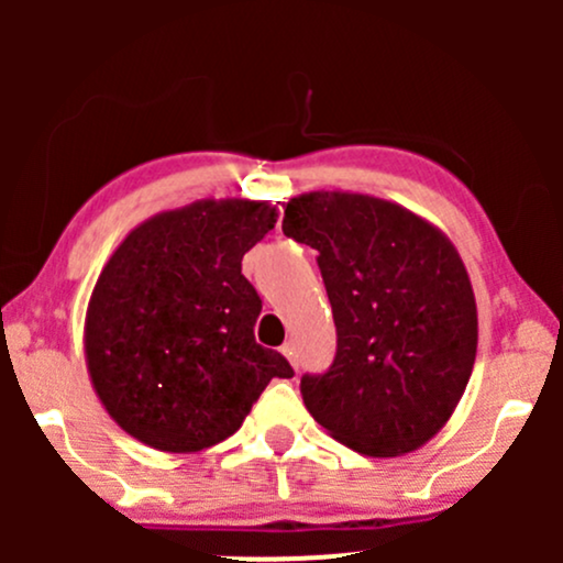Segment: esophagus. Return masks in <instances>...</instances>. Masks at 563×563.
Here are the masks:
<instances>
[{"label": "esophagus", "instance_id": "34e87169", "mask_svg": "<svg viewBox=\"0 0 563 563\" xmlns=\"http://www.w3.org/2000/svg\"><path fill=\"white\" fill-rule=\"evenodd\" d=\"M280 352H283V357H286L290 365L299 367V354H296V346L294 344H283Z\"/></svg>", "mask_w": 563, "mask_h": 563}]
</instances>
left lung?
I'll list each match as a JSON object with an SVG mask.
<instances>
[{
  "label": "left lung",
  "instance_id": "8db88e82",
  "mask_svg": "<svg viewBox=\"0 0 563 563\" xmlns=\"http://www.w3.org/2000/svg\"><path fill=\"white\" fill-rule=\"evenodd\" d=\"M283 232L320 254L339 333L331 371L301 378L309 416L363 455L423 448L461 402L479 341L457 249L405 206L349 190L290 198Z\"/></svg>",
  "mask_w": 563,
  "mask_h": 563
}]
</instances>
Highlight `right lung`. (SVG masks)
<instances>
[{"instance_id": "1", "label": "right lung", "mask_w": 563, "mask_h": 563, "mask_svg": "<svg viewBox=\"0 0 563 563\" xmlns=\"http://www.w3.org/2000/svg\"><path fill=\"white\" fill-rule=\"evenodd\" d=\"M267 200L203 198L137 224L97 277L84 320L92 389L129 437L198 452L235 434L264 386L290 378L256 344L262 299L243 254L275 228Z\"/></svg>"}]
</instances>
